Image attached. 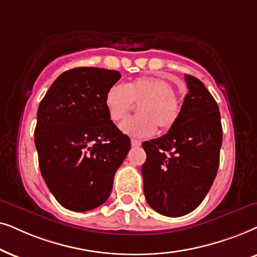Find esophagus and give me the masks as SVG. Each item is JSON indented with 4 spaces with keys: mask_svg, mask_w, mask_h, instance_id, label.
<instances>
[{
    "mask_svg": "<svg viewBox=\"0 0 257 257\" xmlns=\"http://www.w3.org/2000/svg\"><path fill=\"white\" fill-rule=\"evenodd\" d=\"M141 145H142V143H141V141H140V140L132 139V146L133 147H140Z\"/></svg>",
    "mask_w": 257,
    "mask_h": 257,
    "instance_id": "34e87169",
    "label": "esophagus"
}]
</instances>
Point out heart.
Wrapping results in <instances>:
<instances>
[{
  "label": "heart",
  "mask_w": 257,
  "mask_h": 257,
  "mask_svg": "<svg viewBox=\"0 0 257 257\" xmlns=\"http://www.w3.org/2000/svg\"><path fill=\"white\" fill-rule=\"evenodd\" d=\"M173 84L160 77H138L128 84H114L108 89L104 104L112 121L122 119L139 104V116L128 117L119 124L123 134L133 138H149L157 125L162 131L173 128L180 117L181 104Z\"/></svg>",
  "instance_id": "heart-1"
}]
</instances>
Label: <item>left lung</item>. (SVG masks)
<instances>
[{
  "instance_id": "left-lung-1",
  "label": "left lung",
  "mask_w": 257,
  "mask_h": 257,
  "mask_svg": "<svg viewBox=\"0 0 257 257\" xmlns=\"http://www.w3.org/2000/svg\"><path fill=\"white\" fill-rule=\"evenodd\" d=\"M189 89L180 117L166 135L143 142L147 202L169 217L200 206L216 177L222 145L218 105L198 78L184 75Z\"/></svg>"
}]
</instances>
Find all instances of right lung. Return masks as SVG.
<instances>
[{
	"label": "right lung",
	"instance_id": "1",
	"mask_svg": "<svg viewBox=\"0 0 257 257\" xmlns=\"http://www.w3.org/2000/svg\"><path fill=\"white\" fill-rule=\"evenodd\" d=\"M116 70L81 67L61 74L37 109L35 146L47 187L73 211L100 207L111 193L131 140L109 117L108 89Z\"/></svg>",
	"mask_w": 257,
	"mask_h": 257
}]
</instances>
